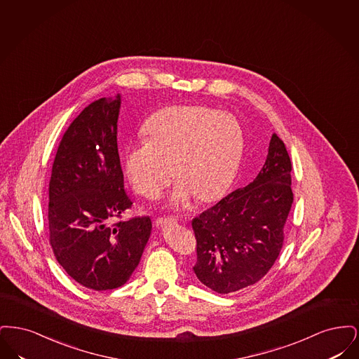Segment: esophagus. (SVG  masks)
<instances>
[{
    "label": "esophagus",
    "instance_id": "obj_1",
    "mask_svg": "<svg viewBox=\"0 0 359 359\" xmlns=\"http://www.w3.org/2000/svg\"><path fill=\"white\" fill-rule=\"evenodd\" d=\"M176 222H177V219L175 217H160L154 221L156 226H158V227H163L167 224H175Z\"/></svg>",
    "mask_w": 359,
    "mask_h": 359
}]
</instances>
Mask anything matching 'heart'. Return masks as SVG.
Segmentation results:
<instances>
[{
	"label": "heart",
	"instance_id": "heart-1",
	"mask_svg": "<svg viewBox=\"0 0 359 359\" xmlns=\"http://www.w3.org/2000/svg\"><path fill=\"white\" fill-rule=\"evenodd\" d=\"M142 133L147 138L129 144L123 154L125 173L142 196L157 198L173 168L180 180L170 195L172 207L196 196L215 201L233 183L245 145L234 116L205 106H171L145 121Z\"/></svg>",
	"mask_w": 359,
	"mask_h": 359
}]
</instances>
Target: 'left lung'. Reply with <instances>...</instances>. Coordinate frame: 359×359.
I'll list each match as a JSON object with an SVG mask.
<instances>
[{
    "instance_id": "8db88e82",
    "label": "left lung",
    "mask_w": 359,
    "mask_h": 359,
    "mask_svg": "<svg viewBox=\"0 0 359 359\" xmlns=\"http://www.w3.org/2000/svg\"><path fill=\"white\" fill-rule=\"evenodd\" d=\"M290 171V154L273 133L256 179L192 219L194 272L207 288L233 293L256 284L273 266L293 203Z\"/></svg>"
}]
</instances>
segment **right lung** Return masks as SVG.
<instances>
[{"label": "right lung", "mask_w": 359, "mask_h": 359, "mask_svg": "<svg viewBox=\"0 0 359 359\" xmlns=\"http://www.w3.org/2000/svg\"><path fill=\"white\" fill-rule=\"evenodd\" d=\"M121 95L90 103L63 135L52 165L48 229L57 262L86 288L123 285L152 231L149 217L110 224L132 207L117 145Z\"/></svg>", "instance_id": "1"}]
</instances>
